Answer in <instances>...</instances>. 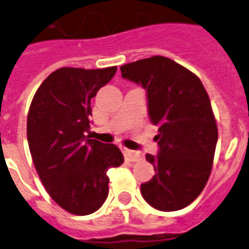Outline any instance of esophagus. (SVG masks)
<instances>
[{
	"mask_svg": "<svg viewBox=\"0 0 249 249\" xmlns=\"http://www.w3.org/2000/svg\"><path fill=\"white\" fill-rule=\"evenodd\" d=\"M123 155H124V157H126V160L131 161V162H135V161H139L143 159L141 152H139V151L127 150V148L123 150Z\"/></svg>",
	"mask_w": 249,
	"mask_h": 249,
	"instance_id": "esophagus-1",
	"label": "esophagus"
}]
</instances>
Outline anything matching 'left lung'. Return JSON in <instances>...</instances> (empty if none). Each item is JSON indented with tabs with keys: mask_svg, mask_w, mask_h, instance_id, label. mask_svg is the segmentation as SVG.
<instances>
[{
	"mask_svg": "<svg viewBox=\"0 0 249 249\" xmlns=\"http://www.w3.org/2000/svg\"><path fill=\"white\" fill-rule=\"evenodd\" d=\"M123 78L147 90L148 114L159 126V155L147 154L156 174L141 185L155 209L175 212L188 207L207 185L218 141L209 95L193 71L165 56L124 64Z\"/></svg>",
	"mask_w": 249,
	"mask_h": 249,
	"instance_id": "obj_1",
	"label": "left lung"
}]
</instances>
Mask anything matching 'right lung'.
<instances>
[{"instance_id":"right-lung-1","label":"right lung","mask_w":249,"mask_h":249,"mask_svg":"<svg viewBox=\"0 0 249 249\" xmlns=\"http://www.w3.org/2000/svg\"><path fill=\"white\" fill-rule=\"evenodd\" d=\"M117 67H64L41 83L27 114V141L36 173L59 207L88 215L103 205L109 191L107 171L123 163L113 143L86 137L90 101Z\"/></svg>"}]
</instances>
